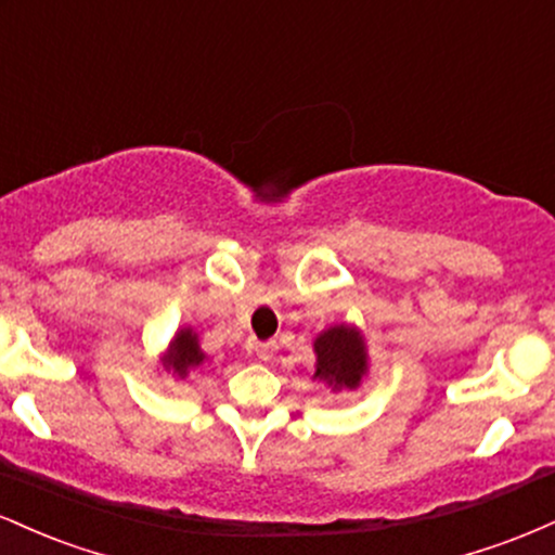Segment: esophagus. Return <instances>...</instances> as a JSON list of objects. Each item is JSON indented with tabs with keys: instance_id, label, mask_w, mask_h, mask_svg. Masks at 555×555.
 Returning a JSON list of instances; mask_svg holds the SVG:
<instances>
[{
	"instance_id": "34e87169",
	"label": "esophagus",
	"mask_w": 555,
	"mask_h": 555,
	"mask_svg": "<svg viewBox=\"0 0 555 555\" xmlns=\"http://www.w3.org/2000/svg\"><path fill=\"white\" fill-rule=\"evenodd\" d=\"M253 352H256L260 360H271L273 354H276V341H256L253 344Z\"/></svg>"
}]
</instances>
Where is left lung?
<instances>
[{
	"label": "left lung",
	"instance_id": "left-lung-1",
	"mask_svg": "<svg viewBox=\"0 0 555 555\" xmlns=\"http://www.w3.org/2000/svg\"><path fill=\"white\" fill-rule=\"evenodd\" d=\"M313 380L331 391H358L367 375L365 336L352 323H336L313 339Z\"/></svg>",
	"mask_w": 555,
	"mask_h": 555
}]
</instances>
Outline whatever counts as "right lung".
<instances>
[{
  "mask_svg": "<svg viewBox=\"0 0 555 555\" xmlns=\"http://www.w3.org/2000/svg\"><path fill=\"white\" fill-rule=\"evenodd\" d=\"M208 362V354L201 349V336L193 326H180L171 336L169 347L164 349V354L158 358L164 373L175 375L177 380H184L190 373L201 371Z\"/></svg>",
  "mask_w": 555,
  "mask_h": 555,
  "instance_id": "right-lung-1",
  "label": "right lung"
}]
</instances>
